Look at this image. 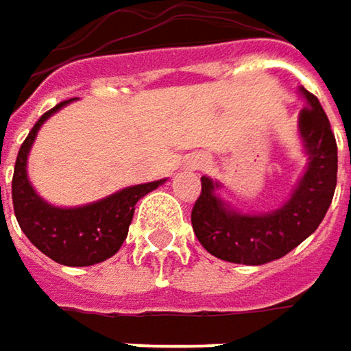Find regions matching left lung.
I'll return each mask as SVG.
<instances>
[{
  "label": "left lung",
  "instance_id": "8db88e82",
  "mask_svg": "<svg viewBox=\"0 0 351 351\" xmlns=\"http://www.w3.org/2000/svg\"><path fill=\"white\" fill-rule=\"evenodd\" d=\"M306 101L300 111L298 133L306 169L290 196L268 213H244L222 200L218 180L202 176V191L193 208V230L213 256L260 266L286 256L310 237L324 220L336 191L338 147L318 97L298 89Z\"/></svg>",
  "mask_w": 351,
  "mask_h": 351
}]
</instances>
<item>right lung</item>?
<instances>
[{
  "instance_id": "right-lung-1",
  "label": "right lung",
  "mask_w": 351,
  "mask_h": 351,
  "mask_svg": "<svg viewBox=\"0 0 351 351\" xmlns=\"http://www.w3.org/2000/svg\"><path fill=\"white\" fill-rule=\"evenodd\" d=\"M75 99L55 105L23 141L11 182L15 218L33 246L63 266H93L119 252L133 220L134 204L167 178L127 186L81 206H55L35 193L27 176V156L43 123Z\"/></svg>"
}]
</instances>
